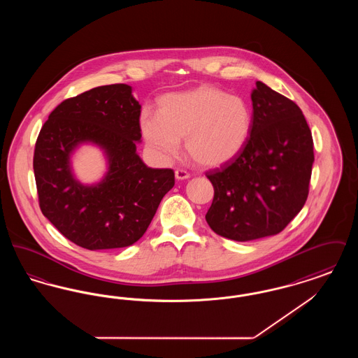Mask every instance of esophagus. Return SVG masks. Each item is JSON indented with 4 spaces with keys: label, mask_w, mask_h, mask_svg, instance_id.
I'll return each instance as SVG.
<instances>
[{
    "label": "esophagus",
    "mask_w": 358,
    "mask_h": 358,
    "mask_svg": "<svg viewBox=\"0 0 358 358\" xmlns=\"http://www.w3.org/2000/svg\"><path fill=\"white\" fill-rule=\"evenodd\" d=\"M174 176L177 180H187L190 177V174L187 171H182V169H177L174 171Z\"/></svg>",
    "instance_id": "obj_1"
}]
</instances>
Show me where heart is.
<instances>
[{"label":"heart","mask_w":358,"mask_h":358,"mask_svg":"<svg viewBox=\"0 0 358 358\" xmlns=\"http://www.w3.org/2000/svg\"><path fill=\"white\" fill-rule=\"evenodd\" d=\"M251 126L244 99L212 85L165 94L157 101V114L143 110L139 115L141 134L158 158H174L184 139L187 157L205 168L235 159L247 145Z\"/></svg>","instance_id":"heart-1"}]
</instances>
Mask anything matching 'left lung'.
Listing matches in <instances>:
<instances>
[{"label":"left lung","mask_w":358,"mask_h":358,"mask_svg":"<svg viewBox=\"0 0 358 358\" xmlns=\"http://www.w3.org/2000/svg\"><path fill=\"white\" fill-rule=\"evenodd\" d=\"M247 145L222 169L206 173L215 189L205 216L222 238L250 241L283 231L308 194L314 145L301 108L256 82Z\"/></svg>","instance_id":"1"}]
</instances>
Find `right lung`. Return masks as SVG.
Here are the masks:
<instances>
[{"label": "right lung", "instance_id": "add662e5", "mask_svg": "<svg viewBox=\"0 0 358 358\" xmlns=\"http://www.w3.org/2000/svg\"><path fill=\"white\" fill-rule=\"evenodd\" d=\"M139 115L130 85H101L60 103L40 130L34 171L41 212L79 247L134 244L174 187V171L149 168L136 153ZM83 144L96 145L106 159V173L94 185L79 182L71 169Z\"/></svg>", "mask_w": 358, "mask_h": 358}]
</instances>
